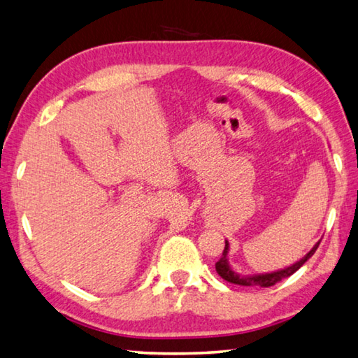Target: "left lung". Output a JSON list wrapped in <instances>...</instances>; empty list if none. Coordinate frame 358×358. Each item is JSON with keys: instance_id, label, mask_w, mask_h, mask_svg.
<instances>
[{"instance_id": "1", "label": "left lung", "mask_w": 358, "mask_h": 358, "mask_svg": "<svg viewBox=\"0 0 358 358\" xmlns=\"http://www.w3.org/2000/svg\"><path fill=\"white\" fill-rule=\"evenodd\" d=\"M317 245L320 243H316L313 245V249H311L307 255L303 258L299 259L294 264L288 266V268L285 269H278L274 272H266V274H253V275H243V274H238L236 271H233V268L229 263V250H230V244L229 241H225V249L222 252V257H220L219 262L216 263V271L217 274L224 278V280L230 282V283H235V285H241V287H262V288H268L272 287V285H275L277 282H280L282 278H287L289 275L294 274L297 269H301V266L307 262L308 258H311V255L316 252Z\"/></svg>"}]
</instances>
